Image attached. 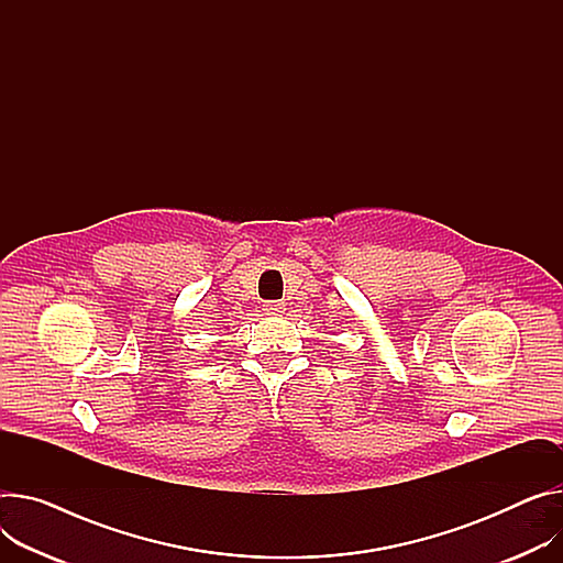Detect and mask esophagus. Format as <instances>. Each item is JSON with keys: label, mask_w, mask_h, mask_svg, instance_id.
Here are the masks:
<instances>
[{"label": "esophagus", "mask_w": 563, "mask_h": 563, "mask_svg": "<svg viewBox=\"0 0 563 563\" xmlns=\"http://www.w3.org/2000/svg\"><path fill=\"white\" fill-rule=\"evenodd\" d=\"M264 311H266V316H282L286 311L284 309V301H266Z\"/></svg>", "instance_id": "obj_1"}]
</instances>
